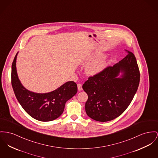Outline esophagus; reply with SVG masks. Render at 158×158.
Here are the masks:
<instances>
[{
  "mask_svg": "<svg viewBox=\"0 0 158 158\" xmlns=\"http://www.w3.org/2000/svg\"><path fill=\"white\" fill-rule=\"evenodd\" d=\"M77 87H78V90L79 91L82 90V89H83V88H82V84H78L77 85Z\"/></svg>",
  "mask_w": 158,
  "mask_h": 158,
  "instance_id": "esophagus-1",
  "label": "esophagus"
}]
</instances>
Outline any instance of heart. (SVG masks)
Returning a JSON list of instances; mask_svg holds the SVG:
<instances>
[{"mask_svg":"<svg viewBox=\"0 0 158 158\" xmlns=\"http://www.w3.org/2000/svg\"><path fill=\"white\" fill-rule=\"evenodd\" d=\"M105 67L104 60H96L89 63L85 68V72L89 75H95L101 73Z\"/></svg>","mask_w":158,"mask_h":158,"instance_id":"1","label":"heart"}]
</instances>
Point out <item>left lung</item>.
I'll return each instance as SVG.
<instances>
[{
    "label": "left lung",
    "mask_w": 158,
    "mask_h": 158,
    "mask_svg": "<svg viewBox=\"0 0 158 158\" xmlns=\"http://www.w3.org/2000/svg\"><path fill=\"white\" fill-rule=\"evenodd\" d=\"M113 66L90 76L83 85L88 95L85 109L87 116L99 122H108L120 116L128 107L137 92L140 73L132 52ZM120 72L122 78H117Z\"/></svg>",
    "instance_id": "left-lung-1"
}]
</instances>
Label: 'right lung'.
<instances>
[{"label": "right lung", "instance_id": "1", "mask_svg": "<svg viewBox=\"0 0 158 158\" xmlns=\"http://www.w3.org/2000/svg\"><path fill=\"white\" fill-rule=\"evenodd\" d=\"M16 54L12 64L11 84L15 95L23 108L36 120L48 122L63 113L65 103L77 92V85L68 81L47 94H36L26 89L21 84L16 70Z\"/></svg>", "mask_w": 158, "mask_h": 158}]
</instances>
